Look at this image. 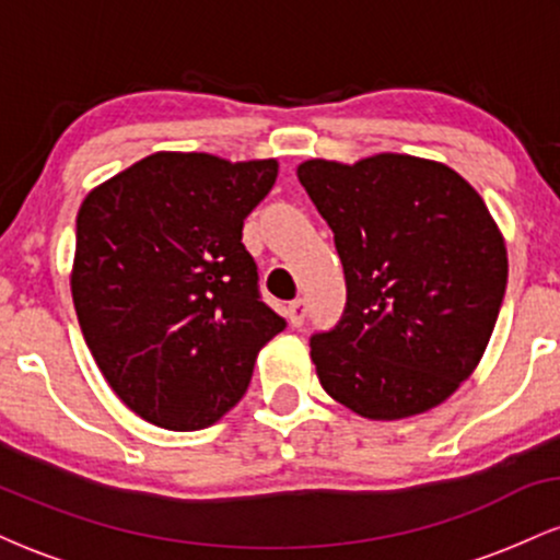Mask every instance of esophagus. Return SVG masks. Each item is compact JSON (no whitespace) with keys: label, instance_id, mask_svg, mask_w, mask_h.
I'll return each mask as SVG.
<instances>
[{"label":"esophagus","instance_id":"esophagus-1","mask_svg":"<svg viewBox=\"0 0 560 560\" xmlns=\"http://www.w3.org/2000/svg\"><path fill=\"white\" fill-rule=\"evenodd\" d=\"M305 313H307L305 300H294V302H289V307H287V318H289V324H292V326H302V320H305Z\"/></svg>","mask_w":560,"mask_h":560}]
</instances>
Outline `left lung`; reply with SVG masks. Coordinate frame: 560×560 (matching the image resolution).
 I'll use <instances>...</instances> for the list:
<instances>
[{
	"mask_svg": "<svg viewBox=\"0 0 560 560\" xmlns=\"http://www.w3.org/2000/svg\"><path fill=\"white\" fill-rule=\"evenodd\" d=\"M298 178L347 281L342 320L311 339L320 387L371 421L445 402L485 355L508 284L485 199L445 163L397 152L313 158Z\"/></svg>",
	"mask_w": 560,
	"mask_h": 560,
	"instance_id": "left-lung-1",
	"label": "left lung"
}]
</instances>
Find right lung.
Wrapping results in <instances>:
<instances>
[{"label": "right lung", "mask_w": 560, "mask_h": 560, "mask_svg": "<svg viewBox=\"0 0 560 560\" xmlns=\"http://www.w3.org/2000/svg\"><path fill=\"white\" fill-rule=\"evenodd\" d=\"M276 160L155 152L94 186L75 218V316L102 376L133 413L195 432L229 413L284 329L260 302L244 218Z\"/></svg>", "instance_id": "add662e5"}]
</instances>
